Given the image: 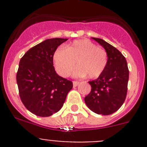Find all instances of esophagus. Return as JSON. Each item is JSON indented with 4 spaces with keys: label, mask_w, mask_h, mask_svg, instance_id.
I'll return each instance as SVG.
<instances>
[{
    "label": "esophagus",
    "mask_w": 147,
    "mask_h": 147,
    "mask_svg": "<svg viewBox=\"0 0 147 147\" xmlns=\"http://www.w3.org/2000/svg\"><path fill=\"white\" fill-rule=\"evenodd\" d=\"M79 84H80V82H78V81L73 82V85H74V87H76Z\"/></svg>",
    "instance_id": "1"
}]
</instances>
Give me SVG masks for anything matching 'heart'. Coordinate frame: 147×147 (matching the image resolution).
Masks as SVG:
<instances>
[{"label":"heart","instance_id":"obj_1","mask_svg":"<svg viewBox=\"0 0 147 147\" xmlns=\"http://www.w3.org/2000/svg\"><path fill=\"white\" fill-rule=\"evenodd\" d=\"M53 58L56 71L62 76H68L77 62L76 76L87 75L90 79H96L103 74L108 63L107 51L85 39L74 40L65 48H58Z\"/></svg>","mask_w":147,"mask_h":147}]
</instances>
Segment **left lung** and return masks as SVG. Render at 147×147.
Instances as JSON below:
<instances>
[{
  "label": "left lung",
  "instance_id": "8db88e82",
  "mask_svg": "<svg viewBox=\"0 0 147 147\" xmlns=\"http://www.w3.org/2000/svg\"><path fill=\"white\" fill-rule=\"evenodd\" d=\"M108 54L105 71L98 79L89 82L91 91L85 102L90 110L107 115L116 112L124 104L127 93L129 69L124 55L113 45L99 38H94Z\"/></svg>",
  "mask_w": 147,
  "mask_h": 147
}]
</instances>
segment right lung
<instances>
[{
	"instance_id": "add662e5",
	"label": "right lung",
	"mask_w": 147,
	"mask_h": 147,
	"mask_svg": "<svg viewBox=\"0 0 147 147\" xmlns=\"http://www.w3.org/2000/svg\"><path fill=\"white\" fill-rule=\"evenodd\" d=\"M67 39L53 38L37 44L22 57L17 72L19 95L26 108L48 117L63 106L73 82L58 76L53 64L57 47Z\"/></svg>"
}]
</instances>
